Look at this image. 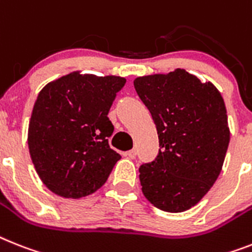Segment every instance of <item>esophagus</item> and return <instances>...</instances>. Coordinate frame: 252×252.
Masks as SVG:
<instances>
[{
  "mask_svg": "<svg viewBox=\"0 0 252 252\" xmlns=\"http://www.w3.org/2000/svg\"><path fill=\"white\" fill-rule=\"evenodd\" d=\"M125 157H127V158H135V156H136V151L132 149V151H127L124 153Z\"/></svg>",
  "mask_w": 252,
  "mask_h": 252,
  "instance_id": "1",
  "label": "esophagus"
}]
</instances>
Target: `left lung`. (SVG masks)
I'll list each match as a JSON object with an SVG mask.
<instances>
[{
  "mask_svg": "<svg viewBox=\"0 0 252 252\" xmlns=\"http://www.w3.org/2000/svg\"><path fill=\"white\" fill-rule=\"evenodd\" d=\"M135 91L158 134V155L139 167L141 190L167 213L198 203L219 176L229 145L225 104L211 82L186 69L138 77Z\"/></svg>",
  "mask_w": 252,
  "mask_h": 252,
  "instance_id": "1",
  "label": "left lung"
}]
</instances>
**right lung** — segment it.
<instances>
[{
    "mask_svg": "<svg viewBox=\"0 0 252 252\" xmlns=\"http://www.w3.org/2000/svg\"><path fill=\"white\" fill-rule=\"evenodd\" d=\"M125 84L122 77L74 72L38 94L28 147L37 174L51 192L81 198L107 182L121 158L108 143L114 130L108 113Z\"/></svg>",
    "mask_w": 252,
    "mask_h": 252,
    "instance_id": "right-lung-1",
    "label": "right lung"
}]
</instances>
